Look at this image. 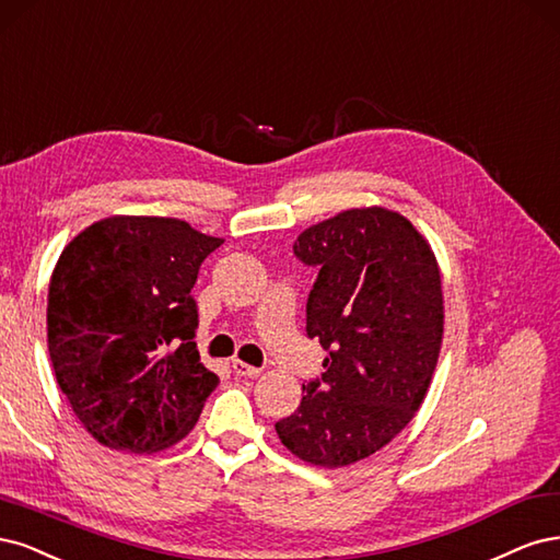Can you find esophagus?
Returning <instances> with one entry per match:
<instances>
[{
  "label": "esophagus",
  "instance_id": "obj_1",
  "mask_svg": "<svg viewBox=\"0 0 560 560\" xmlns=\"http://www.w3.org/2000/svg\"><path fill=\"white\" fill-rule=\"evenodd\" d=\"M232 370H234V374H240V376H258L262 370L260 368H254V365H248V363H244V360H232Z\"/></svg>",
  "mask_w": 560,
  "mask_h": 560
}]
</instances>
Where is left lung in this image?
<instances>
[{
  "label": "left lung",
  "instance_id": "1",
  "mask_svg": "<svg viewBox=\"0 0 560 560\" xmlns=\"http://www.w3.org/2000/svg\"><path fill=\"white\" fill-rule=\"evenodd\" d=\"M293 250L318 267L306 335L328 358L275 428L293 456L335 470L384 448L423 405L444 337L442 275L423 234L386 207L339 211Z\"/></svg>",
  "mask_w": 560,
  "mask_h": 560
}]
</instances>
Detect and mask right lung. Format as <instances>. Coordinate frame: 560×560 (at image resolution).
Returning a JSON list of instances; mask_svg holds the SVG:
<instances>
[{
	"label": "right lung",
	"mask_w": 560,
	"mask_h": 560,
	"mask_svg": "<svg viewBox=\"0 0 560 560\" xmlns=\"http://www.w3.org/2000/svg\"><path fill=\"white\" fill-rule=\"evenodd\" d=\"M221 244L178 219L109 215L65 246L48 283V353L102 446L155 454L200 419L219 376L192 341L190 291Z\"/></svg>",
	"instance_id": "right-lung-1"
}]
</instances>
